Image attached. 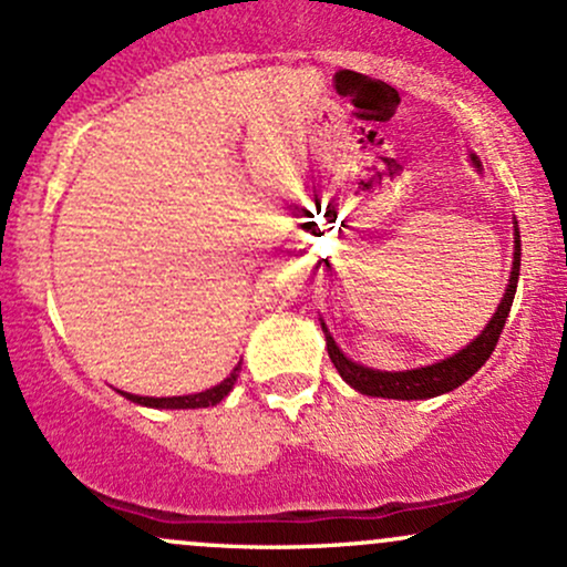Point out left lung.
Wrapping results in <instances>:
<instances>
[{
    "label": "left lung",
    "instance_id": "obj_1",
    "mask_svg": "<svg viewBox=\"0 0 567 567\" xmlns=\"http://www.w3.org/2000/svg\"><path fill=\"white\" fill-rule=\"evenodd\" d=\"M517 279H519V229L517 220H514V261L509 271V285H506L504 298H501L496 315L491 317V322L485 324V330L474 341L466 343L464 349H458L455 354L445 357V360L434 362V365L413 368V370H373L360 365V362L349 360L338 343L330 336L328 324L322 322L324 341H328V354L333 360V365L341 379L349 383L351 389H357L360 394L370 396H386V400H429V396L447 394L453 389H458L461 383L470 381L480 368L485 365L487 357L496 349L501 330H504L506 317H509L514 292H517Z\"/></svg>",
    "mask_w": 567,
    "mask_h": 567
}]
</instances>
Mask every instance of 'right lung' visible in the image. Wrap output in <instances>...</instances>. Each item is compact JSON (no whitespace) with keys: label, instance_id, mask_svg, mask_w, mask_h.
Wrapping results in <instances>:
<instances>
[{"label":"right lung","instance_id":"obj_1","mask_svg":"<svg viewBox=\"0 0 567 567\" xmlns=\"http://www.w3.org/2000/svg\"><path fill=\"white\" fill-rule=\"evenodd\" d=\"M239 370H243V362H237V368H234L231 373L218 383V386L205 389V392H197V394H184V396H138V394H130V392H120V394L143 408H167V410L210 408V405H218V402L231 392L234 383H237V379H239Z\"/></svg>","mask_w":567,"mask_h":567}]
</instances>
